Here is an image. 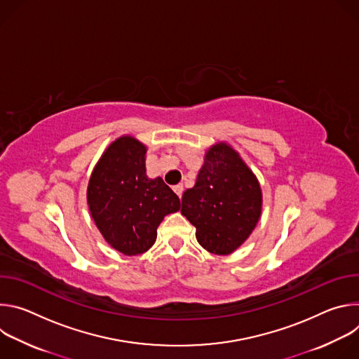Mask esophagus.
Wrapping results in <instances>:
<instances>
[{"instance_id":"obj_1","label":"esophagus","mask_w":359,"mask_h":359,"mask_svg":"<svg viewBox=\"0 0 359 359\" xmlns=\"http://www.w3.org/2000/svg\"><path fill=\"white\" fill-rule=\"evenodd\" d=\"M173 190H175V193L179 196V197H182V194H183V184H176L175 187H173Z\"/></svg>"}]
</instances>
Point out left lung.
I'll list each match as a JSON object with an SVG mask.
<instances>
[{
  "label": "left lung",
  "mask_w": 359,
  "mask_h": 359,
  "mask_svg": "<svg viewBox=\"0 0 359 359\" xmlns=\"http://www.w3.org/2000/svg\"><path fill=\"white\" fill-rule=\"evenodd\" d=\"M182 215L196 227L197 241L219 255L233 252L262 215V189L252 172L226 143L210 147L196 184L182 197Z\"/></svg>",
  "instance_id": "1"
}]
</instances>
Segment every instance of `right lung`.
I'll return each mask as SVG.
<instances>
[{
	"mask_svg": "<svg viewBox=\"0 0 359 359\" xmlns=\"http://www.w3.org/2000/svg\"><path fill=\"white\" fill-rule=\"evenodd\" d=\"M146 147L116 139L102 155L88 184V204L104 238L125 255L147 251L166 215L180 209L177 194L161 179H147Z\"/></svg>",
	"mask_w": 359,
	"mask_h": 359,
	"instance_id": "1",
	"label": "right lung"
}]
</instances>
